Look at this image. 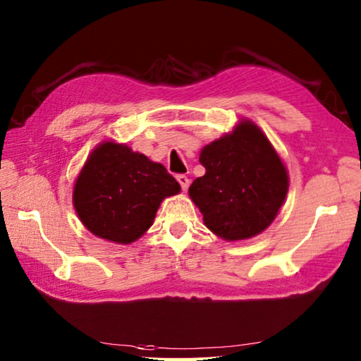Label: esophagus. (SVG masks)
Segmentation results:
<instances>
[{"label": "esophagus", "instance_id": "1", "mask_svg": "<svg viewBox=\"0 0 361 361\" xmlns=\"http://www.w3.org/2000/svg\"><path fill=\"white\" fill-rule=\"evenodd\" d=\"M176 180H178V183H180V186H181L183 191H186V189L189 188V178H188V176L180 173V175H176Z\"/></svg>", "mask_w": 361, "mask_h": 361}]
</instances>
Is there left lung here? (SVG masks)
<instances>
[{
    "label": "left lung",
    "mask_w": 361,
    "mask_h": 361,
    "mask_svg": "<svg viewBox=\"0 0 361 361\" xmlns=\"http://www.w3.org/2000/svg\"><path fill=\"white\" fill-rule=\"evenodd\" d=\"M207 172L189 186L203 222L221 238H251L271 224L289 178L265 134L251 121L209 143L200 153Z\"/></svg>",
    "instance_id": "1"
}]
</instances>
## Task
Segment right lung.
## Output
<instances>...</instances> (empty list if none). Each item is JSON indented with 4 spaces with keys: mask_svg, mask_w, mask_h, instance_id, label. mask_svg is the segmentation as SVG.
Returning a JSON list of instances; mask_svg holds the SVG:
<instances>
[{
    "mask_svg": "<svg viewBox=\"0 0 361 361\" xmlns=\"http://www.w3.org/2000/svg\"><path fill=\"white\" fill-rule=\"evenodd\" d=\"M180 185L162 164L106 142L85 162L74 186V207L91 233L128 245L153 224L161 202Z\"/></svg>",
    "mask_w": 361,
    "mask_h": 361,
    "instance_id": "right-lung-1",
    "label": "right lung"
}]
</instances>
